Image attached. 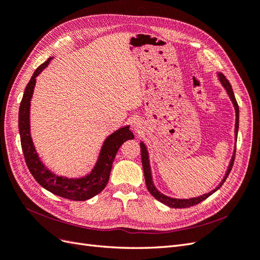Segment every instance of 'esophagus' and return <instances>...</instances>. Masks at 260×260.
I'll use <instances>...</instances> for the list:
<instances>
[{
  "mask_svg": "<svg viewBox=\"0 0 260 260\" xmlns=\"http://www.w3.org/2000/svg\"><path fill=\"white\" fill-rule=\"evenodd\" d=\"M134 128H135L136 132H140L144 129V124H142L141 121L137 120V121H135V123H134Z\"/></svg>",
  "mask_w": 260,
  "mask_h": 260,
  "instance_id": "esophagus-1",
  "label": "esophagus"
}]
</instances>
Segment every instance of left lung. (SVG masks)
<instances>
[{
	"label": "left lung",
	"instance_id": "left-lung-1",
	"mask_svg": "<svg viewBox=\"0 0 260 260\" xmlns=\"http://www.w3.org/2000/svg\"><path fill=\"white\" fill-rule=\"evenodd\" d=\"M217 75H218V80L219 82L221 83V85L223 86V88L225 89V91H227V94L230 98V100L233 104V107H234V110H236V128H234V136H236V141H237V138H238V131H239V106H238V103H237V99L236 97H234V94H233V90H232V87H231V84L229 83V81L225 79L224 75L222 73H217ZM140 151H141V162H142V169H144V174H145V179H146V185H147V188H148V191L150 192V193L152 194L153 198H155L157 201H160L161 203L170 206V207H173V208H186V207H190V206H193V205H197L199 203L202 202V201H204L205 199H207L209 196H212L214 192H216L217 190H218L221 186L222 183L225 181V179H227L228 175L232 169L233 166V162H234V156H236V149H234L233 151V154H232V157H231V161L228 165V170L227 172H225L224 176L222 180L220 181V183L218 186H217L214 190H212L211 192H208V193H205L203 196H200V197H197V198H191V199H175V198H171V197H167L163 193H161L160 191H158L154 183H153V180H152V174H151V167H150V161H149V153H148V150H147V147L146 145L144 144V142H140Z\"/></svg>",
	"mask_w": 260,
	"mask_h": 260
}]
</instances>
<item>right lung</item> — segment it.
Wrapping results in <instances>:
<instances>
[{
    "label": "right lung",
    "instance_id": "add662e5",
    "mask_svg": "<svg viewBox=\"0 0 260 260\" xmlns=\"http://www.w3.org/2000/svg\"><path fill=\"white\" fill-rule=\"evenodd\" d=\"M52 59L53 57L48 58L44 63L39 66L24 89L18 114V127L22 152L30 173L44 189L64 199L86 201L100 193L105 189L109 177H110L112 163L116 152L123 145V142L134 138V134L129 131V125H126L109 135L100 149L94 169L89 174L81 178H68L63 176H57L46 169V166L40 160L31 138L30 102L36 86V78L46 68Z\"/></svg>",
    "mask_w": 260,
    "mask_h": 260
}]
</instances>
